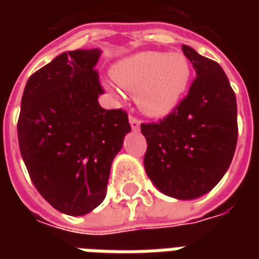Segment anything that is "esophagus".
<instances>
[{
    "label": "esophagus",
    "mask_w": 259,
    "mask_h": 259,
    "mask_svg": "<svg viewBox=\"0 0 259 259\" xmlns=\"http://www.w3.org/2000/svg\"><path fill=\"white\" fill-rule=\"evenodd\" d=\"M129 122H130V126H132V129L133 130L140 129V120H139L137 118H135V116H130Z\"/></svg>",
    "instance_id": "obj_1"
}]
</instances>
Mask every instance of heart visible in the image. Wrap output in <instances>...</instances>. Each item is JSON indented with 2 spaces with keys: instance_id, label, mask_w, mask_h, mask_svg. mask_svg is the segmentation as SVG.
<instances>
[{
  "instance_id": "heart-1",
  "label": "heart",
  "mask_w": 259,
  "mask_h": 259,
  "mask_svg": "<svg viewBox=\"0 0 259 259\" xmlns=\"http://www.w3.org/2000/svg\"><path fill=\"white\" fill-rule=\"evenodd\" d=\"M113 79L137 97L150 115L172 111L190 79V64L183 54L144 51L123 59L113 69Z\"/></svg>"
}]
</instances>
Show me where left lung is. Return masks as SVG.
<instances>
[{
  "instance_id": "left-lung-1",
  "label": "left lung",
  "mask_w": 259,
  "mask_h": 259,
  "mask_svg": "<svg viewBox=\"0 0 259 259\" xmlns=\"http://www.w3.org/2000/svg\"><path fill=\"white\" fill-rule=\"evenodd\" d=\"M195 70L189 94L158 123H143L144 168L163 194L193 200L226 174L237 144V104L221 65L182 47Z\"/></svg>"
}]
</instances>
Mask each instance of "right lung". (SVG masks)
Wrapping results in <instances>:
<instances>
[{"label":"right lung","instance_id":"1","mask_svg":"<svg viewBox=\"0 0 259 259\" xmlns=\"http://www.w3.org/2000/svg\"><path fill=\"white\" fill-rule=\"evenodd\" d=\"M101 51L54 58L26 83L18 140L33 185L51 205L80 217L101 204L111 165L132 127L123 109H104L94 66Z\"/></svg>","mask_w":259,"mask_h":259}]
</instances>
